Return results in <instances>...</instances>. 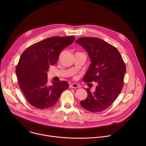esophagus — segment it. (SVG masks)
Masks as SVG:
<instances>
[{
    "label": "esophagus",
    "instance_id": "esophagus-1",
    "mask_svg": "<svg viewBox=\"0 0 146 146\" xmlns=\"http://www.w3.org/2000/svg\"><path fill=\"white\" fill-rule=\"evenodd\" d=\"M69 87L71 88H77L79 87V86L77 84H75V83H73V84H71L69 86Z\"/></svg>",
    "mask_w": 146,
    "mask_h": 146
}]
</instances>
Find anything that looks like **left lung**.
I'll return each instance as SVG.
<instances>
[{"label": "left lung", "mask_w": 146, "mask_h": 146, "mask_svg": "<svg viewBox=\"0 0 146 146\" xmlns=\"http://www.w3.org/2000/svg\"><path fill=\"white\" fill-rule=\"evenodd\" d=\"M87 52L91 63L83 77V81L96 82L95 91L90 88L86 99L80 102L81 106L93 113L108 109L117 98L123 87L126 67L118 50L100 38L80 37L76 41Z\"/></svg>", "instance_id": "obj_1"}]
</instances>
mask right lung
<instances>
[{"label":"right lung","instance_id":"obj_1","mask_svg":"<svg viewBox=\"0 0 146 146\" xmlns=\"http://www.w3.org/2000/svg\"><path fill=\"white\" fill-rule=\"evenodd\" d=\"M75 40L73 36H54L32 44L21 55L16 67L20 89L33 107L44 109L53 106L61 93L69 87L67 81L49 85L47 73L58 60L60 52Z\"/></svg>","mask_w":146,"mask_h":146}]
</instances>
